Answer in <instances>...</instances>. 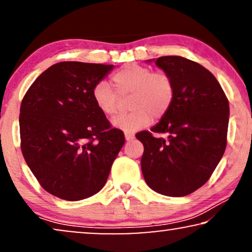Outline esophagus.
<instances>
[{
	"label": "esophagus",
	"instance_id": "obj_1",
	"mask_svg": "<svg viewBox=\"0 0 252 252\" xmlns=\"http://www.w3.org/2000/svg\"><path fill=\"white\" fill-rule=\"evenodd\" d=\"M125 139L126 141H130L134 139V134H130V133H125Z\"/></svg>",
	"mask_w": 252,
	"mask_h": 252
}]
</instances>
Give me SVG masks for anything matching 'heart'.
<instances>
[{
	"mask_svg": "<svg viewBox=\"0 0 252 252\" xmlns=\"http://www.w3.org/2000/svg\"><path fill=\"white\" fill-rule=\"evenodd\" d=\"M115 91L104 81L93 88V101L99 112L106 117L116 115L120 99L129 96L132 111L112 120L115 128L135 133L147 127L151 120L161 119L170 111L175 98V85L167 72L156 71L137 64H128L112 75Z\"/></svg>",
	"mask_w": 252,
	"mask_h": 252,
	"instance_id": "b5f03b06",
	"label": "heart"
}]
</instances>
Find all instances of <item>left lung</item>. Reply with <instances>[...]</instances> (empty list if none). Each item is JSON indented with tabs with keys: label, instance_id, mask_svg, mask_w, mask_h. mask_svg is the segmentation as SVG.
Listing matches in <instances>:
<instances>
[{
	"label": "left lung",
	"instance_id": "left-lung-1",
	"mask_svg": "<svg viewBox=\"0 0 252 252\" xmlns=\"http://www.w3.org/2000/svg\"><path fill=\"white\" fill-rule=\"evenodd\" d=\"M151 62V61H150ZM155 64L175 85L172 108L151 130L136 134L144 151L141 168L147 185L161 195L181 197L202 187L225 153L229 103L221 86L201 64L164 56Z\"/></svg>",
	"mask_w": 252,
	"mask_h": 252
}]
</instances>
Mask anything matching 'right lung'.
Returning <instances> with one entry per match:
<instances>
[{
    "label": "right lung",
    "mask_w": 252,
    "mask_h": 252,
    "mask_svg": "<svg viewBox=\"0 0 252 252\" xmlns=\"http://www.w3.org/2000/svg\"><path fill=\"white\" fill-rule=\"evenodd\" d=\"M113 65L61 62L41 73L20 105V148L44 190L66 201L98 192L125 143L96 108L93 88Z\"/></svg>",
    "instance_id": "obj_1"
}]
</instances>
